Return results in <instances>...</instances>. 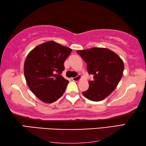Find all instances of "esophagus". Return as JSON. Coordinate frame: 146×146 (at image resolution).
I'll return each mask as SVG.
<instances>
[{
	"label": "esophagus",
	"mask_w": 146,
	"mask_h": 146,
	"mask_svg": "<svg viewBox=\"0 0 146 146\" xmlns=\"http://www.w3.org/2000/svg\"><path fill=\"white\" fill-rule=\"evenodd\" d=\"M81 79V76L80 75H78L77 76H76V77H73L72 78V80L73 81H75V82H78Z\"/></svg>",
	"instance_id": "1"
}]
</instances>
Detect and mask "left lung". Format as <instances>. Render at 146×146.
Instances as JSON below:
<instances>
[{
  "instance_id": "1",
  "label": "left lung",
  "mask_w": 146,
  "mask_h": 146,
  "mask_svg": "<svg viewBox=\"0 0 146 146\" xmlns=\"http://www.w3.org/2000/svg\"><path fill=\"white\" fill-rule=\"evenodd\" d=\"M87 64L89 74L93 80L89 81V88L82 92L88 99L98 102L104 99L117 88L123 75L124 64L117 53L108 48H92L76 51Z\"/></svg>"
}]
</instances>
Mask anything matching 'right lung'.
Instances as JSON below:
<instances>
[{
	"label": "right lung",
	"mask_w": 146,
	"mask_h": 146,
	"mask_svg": "<svg viewBox=\"0 0 146 146\" xmlns=\"http://www.w3.org/2000/svg\"><path fill=\"white\" fill-rule=\"evenodd\" d=\"M71 50L55 41H48L28 53L24 62V76L32 93L42 102L53 103L64 94L69 81L58 75L64 71V62Z\"/></svg>",
	"instance_id": "right-lung-1"
}]
</instances>
